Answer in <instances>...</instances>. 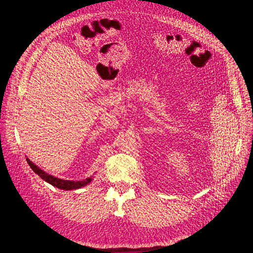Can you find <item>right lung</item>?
<instances>
[{
    "label": "right lung",
    "instance_id": "1",
    "mask_svg": "<svg viewBox=\"0 0 253 253\" xmlns=\"http://www.w3.org/2000/svg\"><path fill=\"white\" fill-rule=\"evenodd\" d=\"M26 160H27V162H28L31 169L34 170L36 174L39 175L42 179L45 180L46 182H49V184H51L52 186H54L56 188H60V189H63V190L78 189V188H82V187H84L85 185H88L89 182L92 180V177H89V178H87V179L77 180V181L57 178V177H54V176H52L50 174H47V173H45L44 170H42L41 169L38 168V166L32 163L29 159H26Z\"/></svg>",
    "mask_w": 253,
    "mask_h": 253
}]
</instances>
